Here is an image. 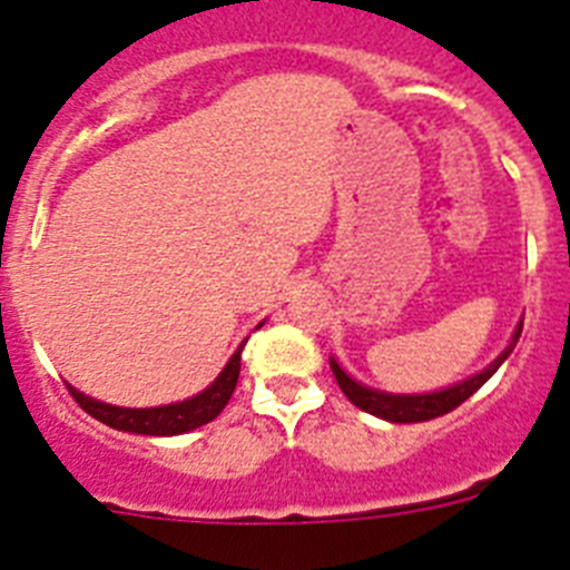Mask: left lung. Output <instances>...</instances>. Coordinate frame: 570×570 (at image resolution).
I'll use <instances>...</instances> for the list:
<instances>
[{"mask_svg":"<svg viewBox=\"0 0 570 570\" xmlns=\"http://www.w3.org/2000/svg\"><path fill=\"white\" fill-rule=\"evenodd\" d=\"M520 334H522V322L513 328V336L511 342H508V347L491 362V365L482 367L480 374L468 376L465 382H456V385L445 387V391H434V394H385V391H374V387H367L362 385V382L351 380L336 360H331V371H334L336 382H340L342 394L354 402L356 407H362L365 414H374L387 422H428L448 414V411H454V407H460L468 396L476 394V391H480V387L497 374V367L508 360V354L513 351Z\"/></svg>","mask_w":570,"mask_h":570,"instance_id":"left-lung-1","label":"left lung"}]
</instances>
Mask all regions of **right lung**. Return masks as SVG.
I'll return each mask as SVG.
<instances>
[{
	"label": "right lung",
	"instance_id": "add662e5",
	"mask_svg": "<svg viewBox=\"0 0 570 570\" xmlns=\"http://www.w3.org/2000/svg\"><path fill=\"white\" fill-rule=\"evenodd\" d=\"M242 342L236 347V354L230 356L228 365L223 367V374L216 376L203 394L190 396L185 402H174V405L159 407H119L108 405V402L90 400L82 391L70 387V396L79 402L82 411H88L94 420L105 422V425L116 428V431H128V434H145V436H176L185 431H194L199 425H208L210 420L219 416L225 405H228L230 394H234L236 380H239V362H242Z\"/></svg>",
	"mask_w": 570,
	"mask_h": 570
}]
</instances>
